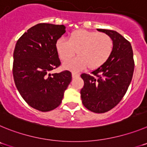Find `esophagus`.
Listing matches in <instances>:
<instances>
[{"instance_id":"1","label":"esophagus","mask_w":147,"mask_h":147,"mask_svg":"<svg viewBox=\"0 0 147 147\" xmlns=\"http://www.w3.org/2000/svg\"><path fill=\"white\" fill-rule=\"evenodd\" d=\"M79 76H80V74H77V73H76V72H73L72 73V77L73 78L78 77Z\"/></svg>"}]
</instances>
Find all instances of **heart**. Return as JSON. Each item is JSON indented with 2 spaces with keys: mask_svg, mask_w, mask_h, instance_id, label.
I'll use <instances>...</instances> for the list:
<instances>
[{
  "mask_svg": "<svg viewBox=\"0 0 147 147\" xmlns=\"http://www.w3.org/2000/svg\"><path fill=\"white\" fill-rule=\"evenodd\" d=\"M55 49L62 61L71 59L76 51L77 57L63 64L66 69L77 71L88 66L90 70H95L103 65L110 57L113 41L105 33L78 29L70 34L67 40L63 38L57 40Z\"/></svg>",
  "mask_w": 147,
  "mask_h": 147,
  "instance_id": "b5f03b06",
  "label": "heart"
}]
</instances>
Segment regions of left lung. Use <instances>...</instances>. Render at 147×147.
<instances>
[{"label": "left lung", "instance_id": "left-lung-1", "mask_svg": "<svg viewBox=\"0 0 147 147\" xmlns=\"http://www.w3.org/2000/svg\"><path fill=\"white\" fill-rule=\"evenodd\" d=\"M97 30L110 35L113 41V49L108 60L92 71V75H81L85 84L80 93L87 109L103 113L115 107L124 97L132 81L135 64L128 40L115 31Z\"/></svg>", "mask_w": 147, "mask_h": 147}]
</instances>
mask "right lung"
I'll list each match as a JSON object with an SVG mask.
<instances>
[{"label": "right lung", "mask_w": 147, "mask_h": 147, "mask_svg": "<svg viewBox=\"0 0 147 147\" xmlns=\"http://www.w3.org/2000/svg\"><path fill=\"white\" fill-rule=\"evenodd\" d=\"M65 32L64 25L39 23L15 45L12 71L16 88L28 105L42 112L60 105L72 79L68 71L50 73L61 64L55 43Z\"/></svg>", "instance_id": "1"}]
</instances>
